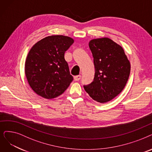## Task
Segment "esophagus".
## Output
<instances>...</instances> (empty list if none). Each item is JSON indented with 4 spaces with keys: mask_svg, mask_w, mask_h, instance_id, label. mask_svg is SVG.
I'll use <instances>...</instances> for the list:
<instances>
[{
    "mask_svg": "<svg viewBox=\"0 0 152 152\" xmlns=\"http://www.w3.org/2000/svg\"><path fill=\"white\" fill-rule=\"evenodd\" d=\"M80 78H81V75H75L74 77V79L75 81H78L80 79Z\"/></svg>",
    "mask_w": 152,
    "mask_h": 152,
    "instance_id": "esophagus-1",
    "label": "esophagus"
}]
</instances>
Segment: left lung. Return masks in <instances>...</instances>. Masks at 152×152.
Wrapping results in <instances>:
<instances>
[{"mask_svg":"<svg viewBox=\"0 0 152 152\" xmlns=\"http://www.w3.org/2000/svg\"><path fill=\"white\" fill-rule=\"evenodd\" d=\"M89 47L95 66L94 82L83 86L95 101L104 104L113 99L124 88L130 73V63L124 48L112 39L91 40Z\"/></svg>","mask_w":152,"mask_h":152,"instance_id":"8db88e82","label":"left lung"}]
</instances>
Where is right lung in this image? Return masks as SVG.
Segmentation results:
<instances>
[{
    "instance_id": "obj_1",
    "label": "right lung",
    "mask_w": 152,
    "mask_h": 152,
    "mask_svg": "<svg viewBox=\"0 0 152 152\" xmlns=\"http://www.w3.org/2000/svg\"><path fill=\"white\" fill-rule=\"evenodd\" d=\"M74 42L68 36H48L30 50L25 62V74L30 87L38 95L54 99L70 86L73 77L64 54Z\"/></svg>"
}]
</instances>
